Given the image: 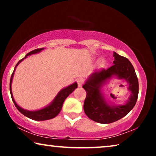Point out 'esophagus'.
Masks as SVG:
<instances>
[{"label":"esophagus","instance_id":"34e87169","mask_svg":"<svg viewBox=\"0 0 156 156\" xmlns=\"http://www.w3.org/2000/svg\"><path fill=\"white\" fill-rule=\"evenodd\" d=\"M84 79L80 78V79H78V80H77L78 87H82V85H83V84H84Z\"/></svg>","mask_w":156,"mask_h":156}]
</instances>
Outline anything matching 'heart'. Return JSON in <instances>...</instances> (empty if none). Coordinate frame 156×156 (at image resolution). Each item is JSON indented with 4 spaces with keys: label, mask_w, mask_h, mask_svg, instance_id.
<instances>
[{
    "label": "heart",
    "mask_w": 156,
    "mask_h": 156,
    "mask_svg": "<svg viewBox=\"0 0 156 156\" xmlns=\"http://www.w3.org/2000/svg\"><path fill=\"white\" fill-rule=\"evenodd\" d=\"M106 62L104 58H100L97 62V67L99 68H103L105 67Z\"/></svg>",
    "instance_id": "b5f03b06"
}]
</instances>
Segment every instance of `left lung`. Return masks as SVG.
<instances>
[{
	"mask_svg": "<svg viewBox=\"0 0 156 156\" xmlns=\"http://www.w3.org/2000/svg\"><path fill=\"white\" fill-rule=\"evenodd\" d=\"M114 65L107 69L95 72L87 79L83 88L87 92L84 100L85 114L91 120L99 123H111L122 119L135 106L138 96V81L135 69L129 59L114 52ZM116 76L129 84L131 91L125 104L116 105L108 103L101 92V87L110 78Z\"/></svg>",
	"mask_w": 156,
	"mask_h": 156,
	"instance_id": "1",
	"label": "left lung"
}]
</instances>
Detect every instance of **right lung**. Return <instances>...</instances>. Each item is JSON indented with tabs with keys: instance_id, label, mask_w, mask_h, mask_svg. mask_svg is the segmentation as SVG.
Masks as SVG:
<instances>
[{
	"instance_id": "add662e5",
	"label": "right lung",
	"mask_w": 156,
	"mask_h": 156,
	"mask_svg": "<svg viewBox=\"0 0 156 156\" xmlns=\"http://www.w3.org/2000/svg\"><path fill=\"white\" fill-rule=\"evenodd\" d=\"M44 48H38L36 49V50H34L31 52H30L29 53L25 55V57L24 58H23L22 59H20V61L17 63V65L15 67L14 71L12 72L11 77H10V95H11V98L12 101L16 106V107L18 108V110L20 112L21 114H23L24 116H27V118H30L33 120L35 121H45V120H49V119H53L55 118V116H57V115L59 114V113L60 112V111L62 109V107L63 103L65 101V100L66 99L68 96H69L70 94L73 92V91L74 89L77 88V83L74 82V84H72L69 86H68L65 88H64L62 89H61L60 91H59V93L57 94L56 97L53 101L51 102V103L45 107L41 108V109L37 110V111H28L26 109H24V108H21L20 106H19L17 103L15 101L13 96H12V89H11V84H12V79H13V75H14V72L16 71L17 66H18L19 64H20L21 62L23 60H24L25 58H27V56L29 55H33V54H36V53H39L41 52L42 50H43Z\"/></svg>"
}]
</instances>
